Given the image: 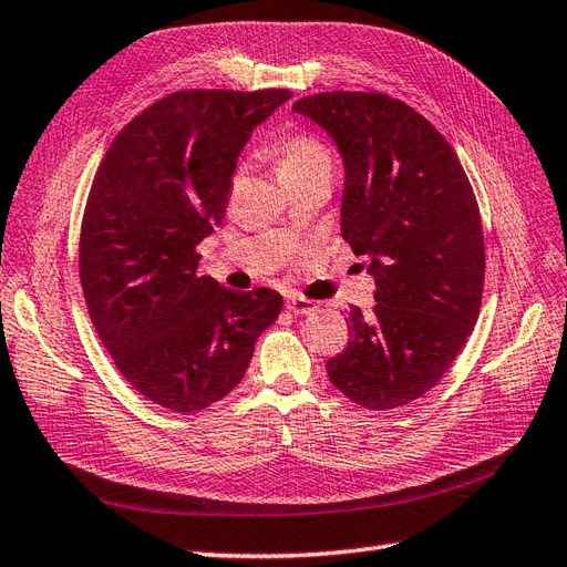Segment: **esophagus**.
<instances>
[{
	"instance_id": "esophagus-1",
	"label": "esophagus",
	"mask_w": 567,
	"mask_h": 567,
	"mask_svg": "<svg viewBox=\"0 0 567 567\" xmlns=\"http://www.w3.org/2000/svg\"><path fill=\"white\" fill-rule=\"evenodd\" d=\"M287 309L292 311V313H299V316H309V313H313L318 307H316V301H311V299H307V297L292 295V297H287Z\"/></svg>"
}]
</instances>
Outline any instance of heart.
<instances>
[{
    "label": "heart",
    "mask_w": 567,
    "mask_h": 567,
    "mask_svg": "<svg viewBox=\"0 0 567 567\" xmlns=\"http://www.w3.org/2000/svg\"><path fill=\"white\" fill-rule=\"evenodd\" d=\"M275 163H278L280 179H292V177H307V174L316 172H328L332 167L330 151L326 143L307 132H295L285 134L272 145Z\"/></svg>",
    "instance_id": "b5f03b06"
}]
</instances>
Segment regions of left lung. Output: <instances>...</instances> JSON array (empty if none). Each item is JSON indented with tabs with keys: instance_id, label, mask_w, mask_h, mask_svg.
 Wrapping results in <instances>:
<instances>
[{
	"instance_id": "left-lung-1",
	"label": "left lung",
	"mask_w": 567,
	"mask_h": 567,
	"mask_svg": "<svg viewBox=\"0 0 567 567\" xmlns=\"http://www.w3.org/2000/svg\"><path fill=\"white\" fill-rule=\"evenodd\" d=\"M292 110L338 143L342 237L375 278V307H352V340L326 364L328 379L367 410L402 408L443 379L482 309L486 256L472 184L439 128L398 97L330 91Z\"/></svg>"
}]
</instances>
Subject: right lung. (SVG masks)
Listing matches in <instances>:
<instances>
[{
    "mask_svg": "<svg viewBox=\"0 0 567 567\" xmlns=\"http://www.w3.org/2000/svg\"><path fill=\"white\" fill-rule=\"evenodd\" d=\"M287 89L177 91L112 141L85 203L79 275L114 367L172 412L210 408L244 379L282 297L198 272L196 246L223 223L237 155Z\"/></svg>",
    "mask_w": 567,
    "mask_h": 567,
    "instance_id": "add662e5",
    "label": "right lung"
}]
</instances>
